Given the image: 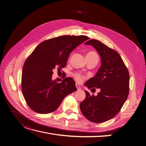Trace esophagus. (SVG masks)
<instances>
[{
  "label": "esophagus",
  "mask_w": 146,
  "mask_h": 146,
  "mask_svg": "<svg viewBox=\"0 0 146 146\" xmlns=\"http://www.w3.org/2000/svg\"><path fill=\"white\" fill-rule=\"evenodd\" d=\"M76 88H77V90H78V91H79V90H81V88H80V86L78 84H76Z\"/></svg>",
  "instance_id": "34e87169"
}]
</instances>
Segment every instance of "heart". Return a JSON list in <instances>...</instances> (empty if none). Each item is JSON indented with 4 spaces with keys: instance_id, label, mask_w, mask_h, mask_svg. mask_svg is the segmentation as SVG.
Instances as JSON below:
<instances>
[{
    "instance_id": "obj_1",
    "label": "heart",
    "mask_w": 146,
    "mask_h": 146,
    "mask_svg": "<svg viewBox=\"0 0 146 146\" xmlns=\"http://www.w3.org/2000/svg\"><path fill=\"white\" fill-rule=\"evenodd\" d=\"M86 57L87 58L98 59V56L97 54L94 51L89 52L87 54ZM73 76H74V79H76V80H77L78 82H82V80H83V79H84V77L82 76L81 74H80L79 73H74Z\"/></svg>"
}]
</instances>
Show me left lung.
<instances>
[{
    "mask_svg": "<svg viewBox=\"0 0 146 146\" xmlns=\"http://www.w3.org/2000/svg\"><path fill=\"white\" fill-rule=\"evenodd\" d=\"M94 47L100 55L101 66L94 77L85 85L89 89L99 88L97 96L88 91L80 108L91 122L103 123L115 117L121 109L129 91V74L121 56L111 48L96 39L85 43Z\"/></svg>",
    "mask_w": 146,
    "mask_h": 146,
    "instance_id": "8db88e82",
    "label": "left lung"
}]
</instances>
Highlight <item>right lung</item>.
<instances>
[{
	"label": "right lung",
	"mask_w": 146,
	"mask_h": 146,
	"mask_svg": "<svg viewBox=\"0 0 146 146\" xmlns=\"http://www.w3.org/2000/svg\"><path fill=\"white\" fill-rule=\"evenodd\" d=\"M89 39L82 35L62 36L43 41L35 49L24 62L21 77L23 96L31 110L40 114L52 113L65 97L77 90L72 78L61 83L52 80L53 70L66 67L72 50Z\"/></svg>",
	"instance_id": "right-lung-1"
}]
</instances>
